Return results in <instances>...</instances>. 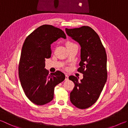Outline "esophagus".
<instances>
[{
    "label": "esophagus",
    "instance_id": "1",
    "mask_svg": "<svg viewBox=\"0 0 128 128\" xmlns=\"http://www.w3.org/2000/svg\"><path fill=\"white\" fill-rule=\"evenodd\" d=\"M69 80V76L67 75V74H66V79H65V80Z\"/></svg>",
    "mask_w": 128,
    "mask_h": 128
}]
</instances>
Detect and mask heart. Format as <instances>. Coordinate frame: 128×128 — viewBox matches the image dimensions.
I'll use <instances>...</instances> for the list:
<instances>
[{
    "instance_id": "obj_1",
    "label": "heart",
    "mask_w": 128,
    "mask_h": 128,
    "mask_svg": "<svg viewBox=\"0 0 128 128\" xmlns=\"http://www.w3.org/2000/svg\"><path fill=\"white\" fill-rule=\"evenodd\" d=\"M73 44H74L71 42H67L66 45H67V46H68V45H73Z\"/></svg>"
}]
</instances>
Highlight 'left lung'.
Listing matches in <instances>:
<instances>
[{
  "label": "left lung",
  "instance_id": "left-lung-1",
  "mask_svg": "<svg viewBox=\"0 0 128 128\" xmlns=\"http://www.w3.org/2000/svg\"><path fill=\"white\" fill-rule=\"evenodd\" d=\"M66 31L80 46L81 60L78 71L83 74L80 81L75 76H69L75 84L70 100L77 108H87L98 100L107 80L106 52L100 37L90 27L66 28Z\"/></svg>",
  "mask_w": 128,
  "mask_h": 128
}]
</instances>
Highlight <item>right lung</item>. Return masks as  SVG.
I'll return each mask as SVG.
<instances>
[{"instance_id": "obj_1", "label": "right lung", "mask_w": 128, "mask_h": 128, "mask_svg": "<svg viewBox=\"0 0 128 128\" xmlns=\"http://www.w3.org/2000/svg\"><path fill=\"white\" fill-rule=\"evenodd\" d=\"M60 38H66L61 29L44 24L30 34L23 45L18 67L20 84L26 96L38 105L52 101L55 87L66 78L62 72L49 74L45 68V59L52 55L51 44Z\"/></svg>"}]
</instances>
